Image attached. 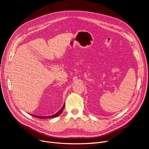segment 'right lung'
Wrapping results in <instances>:
<instances>
[{
	"label": "right lung",
	"mask_w": 149,
	"mask_h": 149,
	"mask_svg": "<svg viewBox=\"0 0 149 149\" xmlns=\"http://www.w3.org/2000/svg\"><path fill=\"white\" fill-rule=\"evenodd\" d=\"M64 107H65V105H64V104H63V106L62 107V108L58 112H56V113L53 115H51V116H45V117H43V116H37V115H32V114H31V115H32V116L34 117H36V118H43H43H54V117H56L59 116V115L61 114V113L62 112L63 110L64 109Z\"/></svg>",
	"instance_id": "1"
}]
</instances>
